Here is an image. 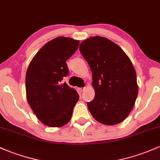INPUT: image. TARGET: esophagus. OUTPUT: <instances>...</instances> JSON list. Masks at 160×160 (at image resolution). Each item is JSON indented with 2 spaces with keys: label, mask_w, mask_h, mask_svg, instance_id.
<instances>
[{
  "label": "esophagus",
  "mask_w": 160,
  "mask_h": 160,
  "mask_svg": "<svg viewBox=\"0 0 160 160\" xmlns=\"http://www.w3.org/2000/svg\"><path fill=\"white\" fill-rule=\"evenodd\" d=\"M78 91H79L80 92H83V91L85 90V87H84V88H78Z\"/></svg>",
  "instance_id": "obj_1"
}]
</instances>
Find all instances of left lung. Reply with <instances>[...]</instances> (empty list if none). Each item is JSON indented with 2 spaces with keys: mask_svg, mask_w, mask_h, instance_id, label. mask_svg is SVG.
Returning <instances> with one entry per match:
<instances>
[{
  "mask_svg": "<svg viewBox=\"0 0 160 160\" xmlns=\"http://www.w3.org/2000/svg\"><path fill=\"white\" fill-rule=\"evenodd\" d=\"M79 50L92 73L95 95L88 102L92 117L105 125L124 121L138 94L137 74L130 59L119 46L102 37L84 40Z\"/></svg>",
  "mask_w": 160,
  "mask_h": 160,
  "instance_id": "obj_1",
  "label": "left lung"
}]
</instances>
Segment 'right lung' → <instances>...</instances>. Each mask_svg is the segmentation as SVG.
I'll return each instance as SVG.
<instances>
[{"instance_id": "add662e5", "label": "right lung", "mask_w": 160, "mask_h": 160, "mask_svg": "<svg viewBox=\"0 0 160 160\" xmlns=\"http://www.w3.org/2000/svg\"><path fill=\"white\" fill-rule=\"evenodd\" d=\"M78 45L79 41L68 37L53 39L39 49L27 68V101L39 121L50 128L68 123L79 98L75 89L62 82L68 74L66 60Z\"/></svg>"}]
</instances>
